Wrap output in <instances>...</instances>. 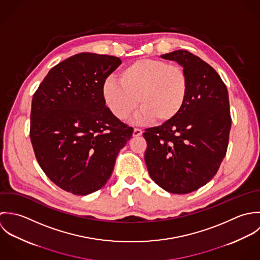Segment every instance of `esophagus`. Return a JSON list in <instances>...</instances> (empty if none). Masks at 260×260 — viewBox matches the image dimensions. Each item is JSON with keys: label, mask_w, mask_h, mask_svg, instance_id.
Segmentation results:
<instances>
[{"label": "esophagus", "mask_w": 260, "mask_h": 260, "mask_svg": "<svg viewBox=\"0 0 260 260\" xmlns=\"http://www.w3.org/2000/svg\"><path fill=\"white\" fill-rule=\"evenodd\" d=\"M142 134H143V131H142V129H140V128H135V129H134V133H133V136H134V137H140V136H142Z\"/></svg>", "instance_id": "1"}]
</instances>
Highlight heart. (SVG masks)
<instances>
[{"label": "heart", "instance_id": "b5f03b06", "mask_svg": "<svg viewBox=\"0 0 260 260\" xmlns=\"http://www.w3.org/2000/svg\"><path fill=\"white\" fill-rule=\"evenodd\" d=\"M113 78L104 81V101L111 112L124 120L142 106L139 122L154 120L162 124L173 120L183 109L189 93V79L178 64L157 58H141L126 65Z\"/></svg>", "mask_w": 260, "mask_h": 260}]
</instances>
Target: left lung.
<instances>
[{
    "label": "left lung",
    "mask_w": 260,
    "mask_h": 260,
    "mask_svg": "<svg viewBox=\"0 0 260 260\" xmlns=\"http://www.w3.org/2000/svg\"><path fill=\"white\" fill-rule=\"evenodd\" d=\"M178 62L189 79V93L173 120L147 128L145 160L156 185L173 194L198 190L216 175L225 157L231 116L226 85L198 56L177 50L160 55Z\"/></svg>",
    "instance_id": "1"
}]
</instances>
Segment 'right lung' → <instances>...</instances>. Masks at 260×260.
Returning a JSON list of instances; mask_svg holds the SVG:
<instances>
[{"label":"right lung","mask_w":260,"mask_h":260,"mask_svg":"<svg viewBox=\"0 0 260 260\" xmlns=\"http://www.w3.org/2000/svg\"><path fill=\"white\" fill-rule=\"evenodd\" d=\"M118 57L80 53L48 72L33 95L30 139L37 161L62 190L78 196L106 184L134 128L105 105L103 86Z\"/></svg>","instance_id":"obj_1"}]
</instances>
